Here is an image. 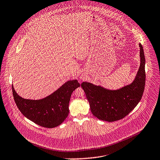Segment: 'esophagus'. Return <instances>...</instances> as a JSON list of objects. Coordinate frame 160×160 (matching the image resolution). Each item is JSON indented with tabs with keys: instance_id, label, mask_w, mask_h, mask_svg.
<instances>
[{
	"instance_id": "1",
	"label": "esophagus",
	"mask_w": 160,
	"mask_h": 160,
	"mask_svg": "<svg viewBox=\"0 0 160 160\" xmlns=\"http://www.w3.org/2000/svg\"><path fill=\"white\" fill-rule=\"evenodd\" d=\"M83 78H82V77H81V79H83Z\"/></svg>"
}]
</instances>
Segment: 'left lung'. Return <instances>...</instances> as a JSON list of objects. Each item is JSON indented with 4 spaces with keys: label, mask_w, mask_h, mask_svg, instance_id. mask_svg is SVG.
<instances>
[{
    "label": "left lung",
    "mask_w": 160,
    "mask_h": 160,
    "mask_svg": "<svg viewBox=\"0 0 160 160\" xmlns=\"http://www.w3.org/2000/svg\"><path fill=\"white\" fill-rule=\"evenodd\" d=\"M140 64L133 81L118 89L112 90L88 82L81 84L89 101L92 114L98 119L113 122L123 119L140 101L145 88L146 59L142 45L139 44Z\"/></svg>",
    "instance_id": "obj_1"
}]
</instances>
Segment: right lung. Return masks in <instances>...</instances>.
Masks as SVG:
<instances>
[{"label":"right lung","instance_id":"add662e5","mask_svg":"<svg viewBox=\"0 0 160 160\" xmlns=\"http://www.w3.org/2000/svg\"><path fill=\"white\" fill-rule=\"evenodd\" d=\"M79 86L77 80H69L49 96L36 100L22 98L13 85L12 91L17 107L26 118L40 126L53 128L68 117L71 94Z\"/></svg>","mask_w":160,"mask_h":160}]
</instances>
